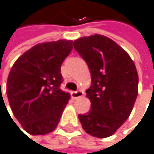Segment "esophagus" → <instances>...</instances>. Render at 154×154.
Instances as JSON below:
<instances>
[{"mask_svg":"<svg viewBox=\"0 0 154 154\" xmlns=\"http://www.w3.org/2000/svg\"><path fill=\"white\" fill-rule=\"evenodd\" d=\"M83 94H84V92L82 91H72L71 92V96L74 99H78V98L81 97L83 95Z\"/></svg>","mask_w":154,"mask_h":154,"instance_id":"esophagus-1","label":"esophagus"}]
</instances>
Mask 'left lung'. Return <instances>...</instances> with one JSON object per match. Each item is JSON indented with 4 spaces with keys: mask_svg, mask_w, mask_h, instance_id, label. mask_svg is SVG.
<instances>
[{
    "mask_svg": "<svg viewBox=\"0 0 154 154\" xmlns=\"http://www.w3.org/2000/svg\"><path fill=\"white\" fill-rule=\"evenodd\" d=\"M74 48L91 75L86 91L91 109L79 115L82 128L95 137H110L128 119L136 102L138 75L135 63L126 51L104 35L79 38Z\"/></svg>",
    "mask_w": 154,
    "mask_h": 154,
    "instance_id": "1",
    "label": "left lung"
}]
</instances>
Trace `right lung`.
<instances>
[{
	"instance_id": "right-lung-1",
	"label": "right lung",
	"mask_w": 154,
	"mask_h": 154,
	"mask_svg": "<svg viewBox=\"0 0 154 154\" xmlns=\"http://www.w3.org/2000/svg\"><path fill=\"white\" fill-rule=\"evenodd\" d=\"M73 42L38 44L20 56L9 73L6 92L17 120L31 135H46L58 125L70 94L60 90V66Z\"/></svg>"
}]
</instances>
